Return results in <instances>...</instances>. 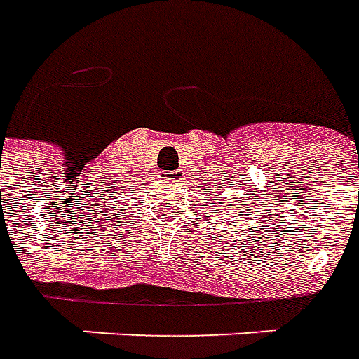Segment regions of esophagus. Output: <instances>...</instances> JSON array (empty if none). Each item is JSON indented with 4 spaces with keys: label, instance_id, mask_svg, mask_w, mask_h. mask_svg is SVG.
Returning <instances> with one entry per match:
<instances>
[{
    "label": "esophagus",
    "instance_id": "esophagus-1",
    "mask_svg": "<svg viewBox=\"0 0 359 359\" xmlns=\"http://www.w3.org/2000/svg\"><path fill=\"white\" fill-rule=\"evenodd\" d=\"M182 177H184L182 171H163V179L169 180V182H175V184H179Z\"/></svg>",
    "mask_w": 359,
    "mask_h": 359
}]
</instances>
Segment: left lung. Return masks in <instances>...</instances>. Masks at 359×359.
<instances>
[{"mask_svg": "<svg viewBox=\"0 0 359 359\" xmlns=\"http://www.w3.org/2000/svg\"><path fill=\"white\" fill-rule=\"evenodd\" d=\"M241 205H243V203H241ZM230 207H232V209H228V211H236V205H233V203H230Z\"/></svg>", "mask_w": 359, "mask_h": 359, "instance_id": "1", "label": "left lung"}]
</instances>
